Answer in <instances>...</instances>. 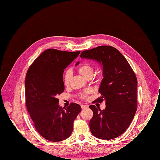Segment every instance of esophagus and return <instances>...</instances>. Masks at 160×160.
I'll use <instances>...</instances> for the list:
<instances>
[{
  "instance_id": "34e87169",
  "label": "esophagus",
  "mask_w": 160,
  "mask_h": 160,
  "mask_svg": "<svg viewBox=\"0 0 160 160\" xmlns=\"http://www.w3.org/2000/svg\"><path fill=\"white\" fill-rule=\"evenodd\" d=\"M88 108V105H84V104H82V105H81V108H82V109H86V108Z\"/></svg>"
}]
</instances>
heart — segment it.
I'll use <instances>...</instances> for the list:
<instances>
[{
  "label": "heart",
  "mask_w": 160,
  "mask_h": 160,
  "mask_svg": "<svg viewBox=\"0 0 160 160\" xmlns=\"http://www.w3.org/2000/svg\"><path fill=\"white\" fill-rule=\"evenodd\" d=\"M78 71L84 78L87 79L88 78L92 76L94 69L90 64L84 63L81 64L80 66H79V68H78ZM71 78H72V72L70 70H68L65 72L63 78V82L66 86L69 85ZM90 92H91L90 90H87L84 92L80 94V96L82 98H86L87 95L89 93H90Z\"/></svg>",
  "instance_id": "obj_1"
}]
</instances>
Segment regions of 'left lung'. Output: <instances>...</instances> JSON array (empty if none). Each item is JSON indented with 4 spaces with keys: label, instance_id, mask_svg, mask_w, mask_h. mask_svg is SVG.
<instances>
[{
    "label": "left lung",
    "instance_id": "obj_1",
    "mask_svg": "<svg viewBox=\"0 0 160 160\" xmlns=\"http://www.w3.org/2000/svg\"><path fill=\"white\" fill-rule=\"evenodd\" d=\"M82 59H92L102 66L103 78L96 102H106L101 110L94 105L89 108L93 116L89 128L94 136L109 140L121 135L129 126L136 111L137 84L136 75L123 55L116 48L101 46L82 51ZM79 62H77L78 66Z\"/></svg>",
    "mask_w": 160,
    "mask_h": 160
}]
</instances>
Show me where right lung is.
<instances>
[{
	"mask_svg": "<svg viewBox=\"0 0 160 160\" xmlns=\"http://www.w3.org/2000/svg\"><path fill=\"white\" fill-rule=\"evenodd\" d=\"M49 49L29 67L26 76V106L34 125L45 139L58 142L69 138L73 122L81 111L79 104L62 108L57 96L64 91V70L80 54Z\"/></svg>",
	"mask_w": 160,
	"mask_h": 160,
	"instance_id": "add662e5",
	"label": "right lung"
}]
</instances>
